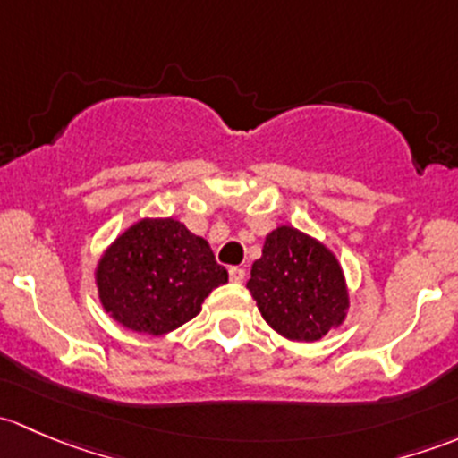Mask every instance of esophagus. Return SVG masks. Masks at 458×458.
<instances>
[{
    "mask_svg": "<svg viewBox=\"0 0 458 458\" xmlns=\"http://www.w3.org/2000/svg\"><path fill=\"white\" fill-rule=\"evenodd\" d=\"M228 275H230V281H234V284H242V281L246 279V270H243V267H239V266L230 267Z\"/></svg>",
    "mask_w": 458,
    "mask_h": 458,
    "instance_id": "esophagus-1",
    "label": "esophagus"
}]
</instances>
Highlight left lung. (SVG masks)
Here are the masks:
<instances>
[{"mask_svg":"<svg viewBox=\"0 0 458 458\" xmlns=\"http://www.w3.org/2000/svg\"><path fill=\"white\" fill-rule=\"evenodd\" d=\"M246 288L267 326L290 341L323 339L341 327L350 310L339 259L293 225H276L266 234Z\"/></svg>","mask_w":458,"mask_h":458,"instance_id":"obj_1","label":"left lung"}]
</instances>
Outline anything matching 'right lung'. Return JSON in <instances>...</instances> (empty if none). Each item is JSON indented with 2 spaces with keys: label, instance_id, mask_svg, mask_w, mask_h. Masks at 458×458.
Here are the masks:
<instances>
[{
  "label": "right lung",
  "instance_id": "right-lung-1",
  "mask_svg": "<svg viewBox=\"0 0 458 458\" xmlns=\"http://www.w3.org/2000/svg\"><path fill=\"white\" fill-rule=\"evenodd\" d=\"M228 270L210 243L173 216H143L123 230L95 267L97 297L126 330L161 336L201 312V303Z\"/></svg>",
  "mask_w": 458,
  "mask_h": 458
}]
</instances>
